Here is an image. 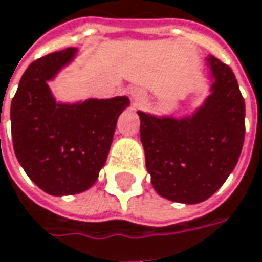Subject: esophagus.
Wrapping results in <instances>:
<instances>
[{"label": "esophagus", "mask_w": 262, "mask_h": 262, "mask_svg": "<svg viewBox=\"0 0 262 262\" xmlns=\"http://www.w3.org/2000/svg\"><path fill=\"white\" fill-rule=\"evenodd\" d=\"M131 96H133V98H134V101L136 103H140L141 100H143V93H141V90H134L133 93H131Z\"/></svg>", "instance_id": "esophagus-1"}]
</instances>
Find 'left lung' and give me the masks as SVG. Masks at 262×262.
<instances>
[{
    "instance_id": "8db88e82",
    "label": "left lung",
    "mask_w": 262,
    "mask_h": 262,
    "mask_svg": "<svg viewBox=\"0 0 262 262\" xmlns=\"http://www.w3.org/2000/svg\"><path fill=\"white\" fill-rule=\"evenodd\" d=\"M212 94L191 118L140 116V138L155 190L172 202L211 198L239 161L245 140V100L229 64L208 57Z\"/></svg>"
}]
</instances>
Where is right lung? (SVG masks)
<instances>
[{"label":"right lung","mask_w":262,"mask_h":262,"mask_svg":"<svg viewBox=\"0 0 262 262\" xmlns=\"http://www.w3.org/2000/svg\"><path fill=\"white\" fill-rule=\"evenodd\" d=\"M69 47L35 60L23 73L11 100L14 153L33 183L50 194H75L90 189L106 164L126 97L60 104L47 81L69 63Z\"/></svg>","instance_id":"add662e5"}]
</instances>
